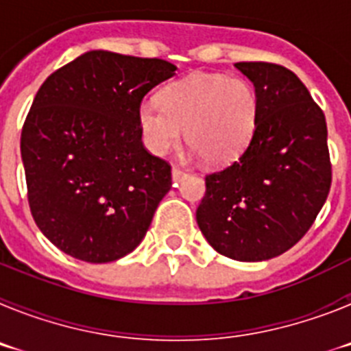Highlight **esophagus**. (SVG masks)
Masks as SVG:
<instances>
[{"label":"esophagus","instance_id":"1","mask_svg":"<svg viewBox=\"0 0 351 351\" xmlns=\"http://www.w3.org/2000/svg\"><path fill=\"white\" fill-rule=\"evenodd\" d=\"M184 176H186V170H182L181 167H178V165L172 167V179H173V182H179L182 178H184Z\"/></svg>","mask_w":351,"mask_h":351}]
</instances>
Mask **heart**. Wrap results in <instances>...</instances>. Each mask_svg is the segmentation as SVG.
<instances>
[{"instance_id":"heart-1","label":"heart","mask_w":351,"mask_h":351,"mask_svg":"<svg viewBox=\"0 0 351 351\" xmlns=\"http://www.w3.org/2000/svg\"><path fill=\"white\" fill-rule=\"evenodd\" d=\"M258 119L255 88L239 77L197 73L167 86L158 98L138 105L137 121L145 147L165 156L186 142L207 163L219 165L243 153Z\"/></svg>"}]
</instances>
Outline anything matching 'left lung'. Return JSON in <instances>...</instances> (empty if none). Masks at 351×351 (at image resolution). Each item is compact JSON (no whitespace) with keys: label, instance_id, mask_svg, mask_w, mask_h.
Returning a JSON list of instances; mask_svg holds the SVG:
<instances>
[{"label":"left lung","instance_id":"left-lung-1","mask_svg":"<svg viewBox=\"0 0 351 351\" xmlns=\"http://www.w3.org/2000/svg\"><path fill=\"white\" fill-rule=\"evenodd\" d=\"M235 68L255 86L256 128L237 160L206 176L197 223L219 255L262 262L295 246L327 200V123L288 68L262 61Z\"/></svg>","mask_w":351,"mask_h":351}]
</instances>
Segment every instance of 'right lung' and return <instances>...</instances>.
Here are the masks:
<instances>
[{
	"instance_id": "add662e5",
	"label": "right lung",
	"mask_w": 351,
	"mask_h": 351,
	"mask_svg": "<svg viewBox=\"0 0 351 351\" xmlns=\"http://www.w3.org/2000/svg\"><path fill=\"white\" fill-rule=\"evenodd\" d=\"M178 66L91 51L45 79L21 133L27 202L42 234L82 262H114L141 244L170 163L142 144L138 105Z\"/></svg>"
}]
</instances>
